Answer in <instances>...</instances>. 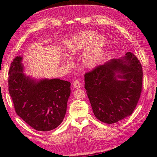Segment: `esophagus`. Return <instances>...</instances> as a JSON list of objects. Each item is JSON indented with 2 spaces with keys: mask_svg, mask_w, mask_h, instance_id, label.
I'll use <instances>...</instances> for the list:
<instances>
[{
  "mask_svg": "<svg viewBox=\"0 0 157 157\" xmlns=\"http://www.w3.org/2000/svg\"><path fill=\"white\" fill-rule=\"evenodd\" d=\"M73 88H79L81 87V82L79 80H75L74 82H73Z\"/></svg>",
  "mask_w": 157,
  "mask_h": 157,
  "instance_id": "obj_1",
  "label": "esophagus"
}]
</instances>
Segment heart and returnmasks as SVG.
<instances>
[{
  "label": "heart",
  "instance_id": "1",
  "mask_svg": "<svg viewBox=\"0 0 157 157\" xmlns=\"http://www.w3.org/2000/svg\"><path fill=\"white\" fill-rule=\"evenodd\" d=\"M105 43V40L103 36H96L94 31H85L73 38L69 51L74 54L86 49L90 44L85 52L83 61L87 67H93L101 58Z\"/></svg>",
  "mask_w": 157,
  "mask_h": 157
}]
</instances>
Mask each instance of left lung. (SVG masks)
Wrapping results in <instances>:
<instances>
[{"instance_id": "obj_1", "label": "left lung", "mask_w": 157, "mask_h": 157, "mask_svg": "<svg viewBox=\"0 0 157 157\" xmlns=\"http://www.w3.org/2000/svg\"><path fill=\"white\" fill-rule=\"evenodd\" d=\"M116 71L122 74L116 76ZM142 77L141 63L130 52L86 73L84 87L96 117L112 124L131 115L140 97Z\"/></svg>"}]
</instances>
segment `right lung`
<instances>
[{
	"label": "right lung",
	"instance_id": "obj_1",
	"mask_svg": "<svg viewBox=\"0 0 157 157\" xmlns=\"http://www.w3.org/2000/svg\"><path fill=\"white\" fill-rule=\"evenodd\" d=\"M21 60L15 57L9 71V91L15 111L34 129L51 131L65 117L71 83L59 79L32 80L23 73Z\"/></svg>",
	"mask_w": 157,
	"mask_h": 157
}]
</instances>
